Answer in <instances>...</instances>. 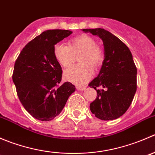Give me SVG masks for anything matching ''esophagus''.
Wrapping results in <instances>:
<instances>
[{
	"label": "esophagus",
	"instance_id": "1",
	"mask_svg": "<svg viewBox=\"0 0 155 155\" xmlns=\"http://www.w3.org/2000/svg\"><path fill=\"white\" fill-rule=\"evenodd\" d=\"M76 89L79 91H83L85 89V87L84 86H76Z\"/></svg>",
	"mask_w": 155,
	"mask_h": 155
}]
</instances>
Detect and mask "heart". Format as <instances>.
Here are the masks:
<instances>
[{"instance_id":"obj_1","label":"heart","mask_w":155,"mask_h":155,"mask_svg":"<svg viewBox=\"0 0 155 155\" xmlns=\"http://www.w3.org/2000/svg\"><path fill=\"white\" fill-rule=\"evenodd\" d=\"M57 61L64 68L71 65L75 56L80 54L79 61L81 64L73 65L64 71L67 80L78 85L86 84L94 74V67H98L104 61L102 49L96 45V41L87 35L74 37L68 42V46L58 43L53 49Z\"/></svg>"}]
</instances>
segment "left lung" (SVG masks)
I'll list each match as a JSON object with an SVG mask.
<instances>
[{
	"label": "left lung",
	"instance_id": "left-lung-1",
	"mask_svg": "<svg viewBox=\"0 0 155 155\" xmlns=\"http://www.w3.org/2000/svg\"><path fill=\"white\" fill-rule=\"evenodd\" d=\"M82 31L99 37L104 46L99 74L88 85L97 93L90 109L99 119H116L125 113L137 91V70L132 54L121 40L104 28ZM97 87L102 89H97Z\"/></svg>",
	"mask_w": 155,
	"mask_h": 155
}]
</instances>
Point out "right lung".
<instances>
[{
	"mask_svg": "<svg viewBox=\"0 0 155 155\" xmlns=\"http://www.w3.org/2000/svg\"><path fill=\"white\" fill-rule=\"evenodd\" d=\"M68 30H48L30 41L14 65L12 81L21 104L40 121H51L61 113L74 85H61L62 70L54 56V45L72 34Z\"/></svg>",
	"mask_w": 155,
	"mask_h": 155,
	"instance_id": "add662e5",
	"label": "right lung"
}]
</instances>
